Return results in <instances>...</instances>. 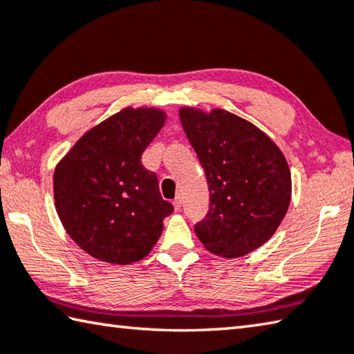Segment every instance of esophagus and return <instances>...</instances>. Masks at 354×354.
Segmentation results:
<instances>
[{
  "instance_id": "esophagus-1",
  "label": "esophagus",
  "mask_w": 354,
  "mask_h": 354,
  "mask_svg": "<svg viewBox=\"0 0 354 354\" xmlns=\"http://www.w3.org/2000/svg\"><path fill=\"white\" fill-rule=\"evenodd\" d=\"M181 205H183V198H181V195H178L175 198V201H173V207H175V210L178 212L179 209H181Z\"/></svg>"
}]
</instances>
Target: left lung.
<instances>
[{
    "label": "left lung",
    "mask_w": 354,
    "mask_h": 354,
    "mask_svg": "<svg viewBox=\"0 0 354 354\" xmlns=\"http://www.w3.org/2000/svg\"><path fill=\"white\" fill-rule=\"evenodd\" d=\"M179 120L207 178L210 207L195 224L209 252L239 259L279 229L291 201V171L274 140L221 108H179Z\"/></svg>",
    "instance_id": "left-lung-1"
}]
</instances>
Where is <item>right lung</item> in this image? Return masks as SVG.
Returning a JSON list of instances; mask_svg holds the SVG:
<instances>
[{"label":"right lung","mask_w":354,"mask_h":354,"mask_svg":"<svg viewBox=\"0 0 354 354\" xmlns=\"http://www.w3.org/2000/svg\"><path fill=\"white\" fill-rule=\"evenodd\" d=\"M165 111L125 106L83 134L54 171L63 227L79 248L111 265L142 260L159 240L173 205L140 162L164 127Z\"/></svg>","instance_id":"right-lung-1"}]
</instances>
